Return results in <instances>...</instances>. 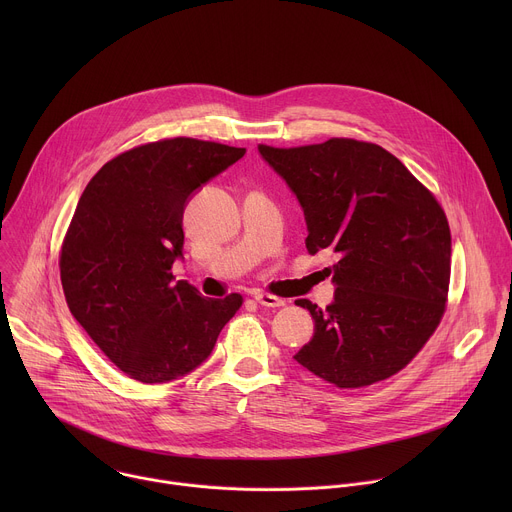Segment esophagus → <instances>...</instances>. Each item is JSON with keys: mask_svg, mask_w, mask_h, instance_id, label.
Returning a JSON list of instances; mask_svg holds the SVG:
<instances>
[{"mask_svg": "<svg viewBox=\"0 0 512 512\" xmlns=\"http://www.w3.org/2000/svg\"><path fill=\"white\" fill-rule=\"evenodd\" d=\"M255 302L265 306V308H281L285 302L273 294H265V291H257L255 294Z\"/></svg>", "mask_w": 512, "mask_h": 512, "instance_id": "1", "label": "esophagus"}]
</instances>
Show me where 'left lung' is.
Instances as JSON below:
<instances>
[{
    "mask_svg": "<svg viewBox=\"0 0 512 512\" xmlns=\"http://www.w3.org/2000/svg\"><path fill=\"white\" fill-rule=\"evenodd\" d=\"M259 152L304 208L308 251L328 249L338 259L328 267L336 296L326 310L296 300L316 328L294 358L340 389L393 377L446 312L452 235L442 204L371 141L259 143Z\"/></svg>",
    "mask_w": 512,
    "mask_h": 512,
    "instance_id": "8db88e82",
    "label": "left lung"
}]
</instances>
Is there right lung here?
<instances>
[{"label":"right lung","mask_w":512,"mask_h":512,"mask_svg":"<svg viewBox=\"0 0 512 512\" xmlns=\"http://www.w3.org/2000/svg\"><path fill=\"white\" fill-rule=\"evenodd\" d=\"M245 156V148L172 137L137 145L87 184L60 247L70 314L129 379L166 383L212 352L241 294L212 300L174 283L188 196Z\"/></svg>","instance_id":"add662e5"}]
</instances>
